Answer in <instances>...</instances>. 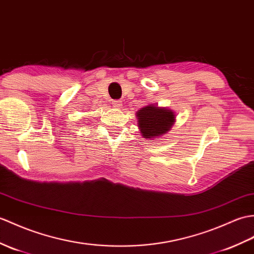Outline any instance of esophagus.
I'll use <instances>...</instances> for the list:
<instances>
[{"label": "esophagus", "instance_id": "esophagus-1", "mask_svg": "<svg viewBox=\"0 0 254 254\" xmlns=\"http://www.w3.org/2000/svg\"><path fill=\"white\" fill-rule=\"evenodd\" d=\"M113 106L116 109H121L122 108V102H120V100H114Z\"/></svg>", "mask_w": 254, "mask_h": 254}]
</instances>
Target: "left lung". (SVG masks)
Returning a JSON list of instances; mask_svg holds the SVG:
<instances>
[{"instance_id": "1", "label": "left lung", "mask_w": 254, "mask_h": 254, "mask_svg": "<svg viewBox=\"0 0 254 254\" xmlns=\"http://www.w3.org/2000/svg\"><path fill=\"white\" fill-rule=\"evenodd\" d=\"M136 119L141 136L152 141L170 132L175 123V114L167 107L147 105L136 111Z\"/></svg>"}]
</instances>
